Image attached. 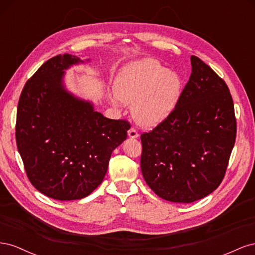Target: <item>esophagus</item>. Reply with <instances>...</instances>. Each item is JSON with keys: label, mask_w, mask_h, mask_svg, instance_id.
Returning <instances> with one entry per match:
<instances>
[{"label": "esophagus", "mask_w": 255, "mask_h": 255, "mask_svg": "<svg viewBox=\"0 0 255 255\" xmlns=\"http://www.w3.org/2000/svg\"><path fill=\"white\" fill-rule=\"evenodd\" d=\"M128 137H130V138H137L138 137V132L136 130V128H130L128 129Z\"/></svg>", "instance_id": "34e87169"}]
</instances>
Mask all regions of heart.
<instances>
[{"label": "heart", "mask_w": 255, "mask_h": 255, "mask_svg": "<svg viewBox=\"0 0 255 255\" xmlns=\"http://www.w3.org/2000/svg\"><path fill=\"white\" fill-rule=\"evenodd\" d=\"M182 87L176 73L155 59L145 58L123 68L115 81L114 90L123 102L134 104L133 117L138 125L154 127L175 109Z\"/></svg>", "instance_id": "b5f03b06"}]
</instances>
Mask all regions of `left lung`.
I'll return each mask as SVG.
<instances>
[{"mask_svg": "<svg viewBox=\"0 0 255 255\" xmlns=\"http://www.w3.org/2000/svg\"><path fill=\"white\" fill-rule=\"evenodd\" d=\"M175 109L140 135L141 172L155 194L190 203L217 188L236 138L232 96L226 82L199 57Z\"/></svg>", "mask_w": 255, "mask_h": 255, "instance_id": "1", "label": "left lung"}]
</instances>
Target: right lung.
Segmentation results:
<instances>
[{
  "label": "right lung",
  "instance_id": "obj_1",
  "mask_svg": "<svg viewBox=\"0 0 255 255\" xmlns=\"http://www.w3.org/2000/svg\"><path fill=\"white\" fill-rule=\"evenodd\" d=\"M80 61L67 53L45 61L25 83L17 110L16 140L28 180L60 201L87 197L102 183L130 127L64 89V69Z\"/></svg>",
  "mask_w": 255,
  "mask_h": 255
}]
</instances>
